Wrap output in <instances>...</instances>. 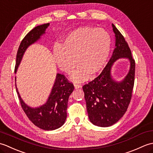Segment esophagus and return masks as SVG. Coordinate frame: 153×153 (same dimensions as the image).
Masks as SVG:
<instances>
[{
  "label": "esophagus",
  "instance_id": "34e87169",
  "mask_svg": "<svg viewBox=\"0 0 153 153\" xmlns=\"http://www.w3.org/2000/svg\"><path fill=\"white\" fill-rule=\"evenodd\" d=\"M74 87H75V89H79L82 87V85H80V84H77V83H75Z\"/></svg>",
  "mask_w": 153,
  "mask_h": 153
}]
</instances>
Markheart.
I'll list each match as a JSON object with an SVG mask.
<instances>
[{"label":"heart","mask_w":153,"mask_h":153,"mask_svg":"<svg viewBox=\"0 0 153 153\" xmlns=\"http://www.w3.org/2000/svg\"><path fill=\"white\" fill-rule=\"evenodd\" d=\"M110 48L111 38L107 31L93 26L76 29L65 39L63 45L56 44L53 48L54 60L61 70L72 72V79L82 82L93 76L105 66Z\"/></svg>","instance_id":"obj_1"}]
</instances>
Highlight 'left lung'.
<instances>
[{
  "mask_svg": "<svg viewBox=\"0 0 153 153\" xmlns=\"http://www.w3.org/2000/svg\"><path fill=\"white\" fill-rule=\"evenodd\" d=\"M112 27L116 34V47L111 58L99 76L83 86L90 121L100 127L114 124L126 113L135 81V62L130 48L114 24ZM120 57H128L131 60V70L122 82H116L111 79L110 70L113 63Z\"/></svg>",
  "mask_w": 153,
  "mask_h": 153,
  "instance_id": "left-lung-1",
  "label": "left lung"
}]
</instances>
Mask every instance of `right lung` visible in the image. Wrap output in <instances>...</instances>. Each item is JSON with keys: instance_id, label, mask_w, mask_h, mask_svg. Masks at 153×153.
<instances>
[{"instance_id": "add662e5", "label": "right lung", "mask_w": 153, "mask_h": 153, "mask_svg": "<svg viewBox=\"0 0 153 153\" xmlns=\"http://www.w3.org/2000/svg\"><path fill=\"white\" fill-rule=\"evenodd\" d=\"M48 25V23L38 25L31 30L23 39L16 54L15 72L25 51L30 45L37 41L42 34L45 33V31ZM16 89L23 110L35 126L48 131L59 128L64 124L67 116L68 98L74 89L73 83L70 82L64 75L57 74L49 98L46 104L39 108H32L27 106L19 96L16 85Z\"/></svg>"}]
</instances>
